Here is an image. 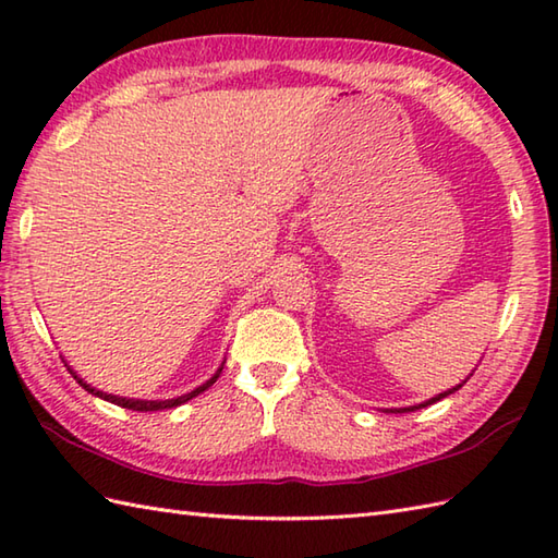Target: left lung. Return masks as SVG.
Listing matches in <instances>:
<instances>
[{
	"label": "left lung",
	"instance_id": "obj_1",
	"mask_svg": "<svg viewBox=\"0 0 558 558\" xmlns=\"http://www.w3.org/2000/svg\"><path fill=\"white\" fill-rule=\"evenodd\" d=\"M460 386H462V384H460ZM460 386H456V388H450V390H446V393H438L436 398H432V400H426V402H422V405H412V408H402V410H390V412H414V410H420V408H426V405H432V402H436V400H441V398H446V396H450V393H456V390H458Z\"/></svg>",
	"mask_w": 558,
	"mask_h": 558
}]
</instances>
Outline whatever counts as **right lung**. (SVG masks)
I'll list each match as a JSON object with an SVG mask.
<instances>
[{
    "instance_id": "obj_1",
    "label": "right lung",
    "mask_w": 558,
    "mask_h": 558,
    "mask_svg": "<svg viewBox=\"0 0 558 558\" xmlns=\"http://www.w3.org/2000/svg\"><path fill=\"white\" fill-rule=\"evenodd\" d=\"M71 372V369H69ZM220 372H222V366L220 369L213 374L208 381L204 384V386H198L196 390H192V393H184V396H180V398H172V400H134V398H120V396H110V393H102V390H96V388H90L86 381H83V378H78L76 376V372H71L74 374V378L76 381L88 390V393H93V396H98V398H102V400H108V402H114V405H120V408H126V410H134V412H158V410H170V408H177V405H184L186 400H192V398H196L198 393H204L206 388H210L213 384L218 381V376H220Z\"/></svg>"
}]
</instances>
